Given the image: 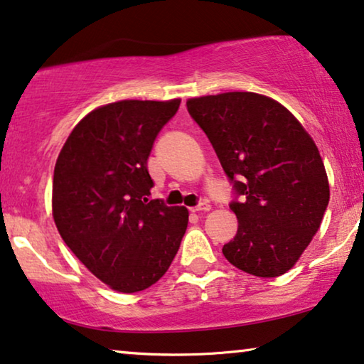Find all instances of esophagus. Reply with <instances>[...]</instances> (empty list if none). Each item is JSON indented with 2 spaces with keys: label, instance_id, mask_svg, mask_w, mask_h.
Returning a JSON list of instances; mask_svg holds the SVG:
<instances>
[{
  "label": "esophagus",
  "instance_id": "1",
  "mask_svg": "<svg viewBox=\"0 0 364 364\" xmlns=\"http://www.w3.org/2000/svg\"><path fill=\"white\" fill-rule=\"evenodd\" d=\"M209 209H211V204L201 203V204H198V206L191 208V211H193V213H208Z\"/></svg>",
  "mask_w": 364,
  "mask_h": 364
}]
</instances>
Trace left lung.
<instances>
[{
  "label": "left lung",
  "instance_id": "left-lung-1",
  "mask_svg": "<svg viewBox=\"0 0 364 364\" xmlns=\"http://www.w3.org/2000/svg\"><path fill=\"white\" fill-rule=\"evenodd\" d=\"M242 201L231 209L237 234L223 254L255 277H279L320 229L330 184L314 138L277 100L255 92L188 99Z\"/></svg>",
  "mask_w": 364,
  "mask_h": 364
}]
</instances>
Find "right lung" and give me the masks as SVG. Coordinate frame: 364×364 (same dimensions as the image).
I'll use <instances>...</instances> for the list:
<instances>
[{
    "instance_id": "right-lung-1",
    "label": "right lung",
    "mask_w": 364,
    "mask_h": 364,
    "mask_svg": "<svg viewBox=\"0 0 364 364\" xmlns=\"http://www.w3.org/2000/svg\"><path fill=\"white\" fill-rule=\"evenodd\" d=\"M181 99L120 100L87 114L54 166L53 218L82 264L122 294L160 280L188 228V209L150 199L153 141Z\"/></svg>"
}]
</instances>
